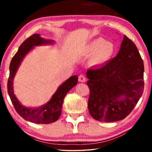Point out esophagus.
Masks as SVG:
<instances>
[{
    "label": "esophagus",
    "instance_id": "obj_1",
    "mask_svg": "<svg viewBox=\"0 0 152 152\" xmlns=\"http://www.w3.org/2000/svg\"><path fill=\"white\" fill-rule=\"evenodd\" d=\"M78 81L81 82H84L86 81V77L84 76L83 74H80V75L78 76Z\"/></svg>",
    "mask_w": 152,
    "mask_h": 152
}]
</instances>
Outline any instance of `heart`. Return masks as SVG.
Returning a JSON list of instances; mask_svg holds the SVG:
<instances>
[{"label": "heart", "mask_w": 152, "mask_h": 152, "mask_svg": "<svg viewBox=\"0 0 152 152\" xmlns=\"http://www.w3.org/2000/svg\"><path fill=\"white\" fill-rule=\"evenodd\" d=\"M84 53L86 55L92 54L89 59L91 65H100L112 58L115 53V46L111 42H105L103 38L99 37L86 46Z\"/></svg>", "instance_id": "heart-1"}]
</instances>
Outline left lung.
<instances>
[{
  "instance_id": "1",
  "label": "left lung",
  "mask_w": 152,
  "mask_h": 152,
  "mask_svg": "<svg viewBox=\"0 0 152 152\" xmlns=\"http://www.w3.org/2000/svg\"><path fill=\"white\" fill-rule=\"evenodd\" d=\"M143 61L137 47L124 35L119 52L113 60L87 71L88 108L91 116L104 122L125 119L143 94Z\"/></svg>"
}]
</instances>
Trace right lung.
<instances>
[{
  "label": "right lung",
  "instance_id": "right-lung-1",
  "mask_svg": "<svg viewBox=\"0 0 152 152\" xmlns=\"http://www.w3.org/2000/svg\"><path fill=\"white\" fill-rule=\"evenodd\" d=\"M53 43L52 40H46L40 37L39 34H33L25 40L15 53L9 66V77L7 82V90L15 110L20 117L28 121L38 124H49L57 121L61 113L64 99L70 90L76 85L78 76H73L64 82L47 104L39 108L31 109L19 103L13 92L12 82L19 64L25 56L32 50L33 47L46 43Z\"/></svg>",
  "mask_w": 152,
  "mask_h": 152
}]
</instances>
